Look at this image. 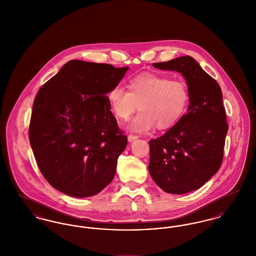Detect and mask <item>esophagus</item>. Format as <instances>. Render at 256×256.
<instances>
[{
    "label": "esophagus",
    "instance_id": "obj_1",
    "mask_svg": "<svg viewBox=\"0 0 256 256\" xmlns=\"http://www.w3.org/2000/svg\"><path fill=\"white\" fill-rule=\"evenodd\" d=\"M138 138V136H134V135H129L128 136V142H134L135 140Z\"/></svg>",
    "mask_w": 256,
    "mask_h": 256
}]
</instances>
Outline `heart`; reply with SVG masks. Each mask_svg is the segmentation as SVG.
Masks as SVG:
<instances>
[{
	"mask_svg": "<svg viewBox=\"0 0 256 256\" xmlns=\"http://www.w3.org/2000/svg\"><path fill=\"white\" fill-rule=\"evenodd\" d=\"M128 88L129 91L112 87L106 99L120 120H128L138 106L140 112L127 125L136 133L148 132L155 125L159 129L170 128L182 116L189 101L186 84L163 74H140L129 82Z\"/></svg>",
	"mask_w": 256,
	"mask_h": 256,
	"instance_id": "heart-1",
	"label": "heart"
}]
</instances>
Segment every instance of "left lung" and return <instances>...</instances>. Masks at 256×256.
<instances>
[{"label": "left lung", "instance_id": "left-lung-1", "mask_svg": "<svg viewBox=\"0 0 256 256\" xmlns=\"http://www.w3.org/2000/svg\"><path fill=\"white\" fill-rule=\"evenodd\" d=\"M152 66L180 72L188 86V114L163 136L150 140L148 166L162 190L184 194L203 186L222 166L228 131L222 91L191 56Z\"/></svg>", "mask_w": 256, "mask_h": 256}]
</instances>
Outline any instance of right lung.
I'll return each instance as SVG.
<instances>
[{
  "mask_svg": "<svg viewBox=\"0 0 256 256\" xmlns=\"http://www.w3.org/2000/svg\"><path fill=\"white\" fill-rule=\"evenodd\" d=\"M129 67L70 60L38 90L29 140L52 188L76 198L112 182L127 146L106 99Z\"/></svg>",
  "mask_w": 256,
  "mask_h": 256,
  "instance_id": "obj_1",
  "label": "right lung"
}]
</instances>
